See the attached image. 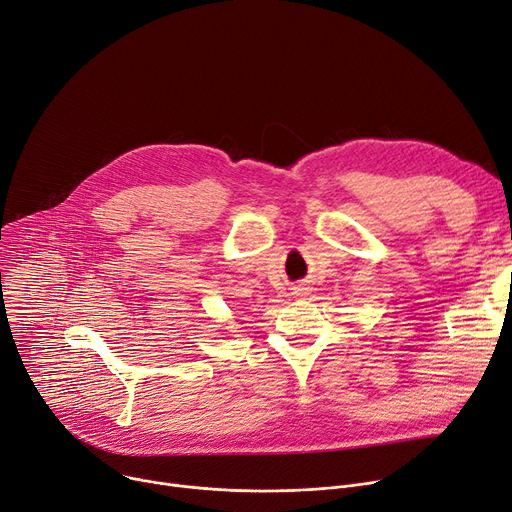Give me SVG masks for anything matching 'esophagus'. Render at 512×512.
<instances>
[{"label": "esophagus", "instance_id": "obj_1", "mask_svg": "<svg viewBox=\"0 0 512 512\" xmlns=\"http://www.w3.org/2000/svg\"><path fill=\"white\" fill-rule=\"evenodd\" d=\"M295 293H301V295H305V289H297Z\"/></svg>", "mask_w": 512, "mask_h": 512}]
</instances>
